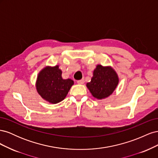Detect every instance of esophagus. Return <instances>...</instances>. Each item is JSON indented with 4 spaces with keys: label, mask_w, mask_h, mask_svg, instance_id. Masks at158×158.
Instances as JSON below:
<instances>
[{
    "label": "esophagus",
    "mask_w": 158,
    "mask_h": 158,
    "mask_svg": "<svg viewBox=\"0 0 158 158\" xmlns=\"http://www.w3.org/2000/svg\"><path fill=\"white\" fill-rule=\"evenodd\" d=\"M84 82H85V81H84V78H82V80H80L77 81V82H78V84H83L84 83Z\"/></svg>",
    "instance_id": "1"
}]
</instances>
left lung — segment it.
Returning <instances> with one entry per match:
<instances>
[{
  "label": "left lung",
  "instance_id": "8db88e82",
  "mask_svg": "<svg viewBox=\"0 0 158 158\" xmlns=\"http://www.w3.org/2000/svg\"><path fill=\"white\" fill-rule=\"evenodd\" d=\"M118 82V74L112 66L98 64L93 72L91 81L86 84V86L93 97L103 99L113 93Z\"/></svg>",
  "mask_w": 158,
  "mask_h": 158
}]
</instances>
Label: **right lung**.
I'll return each instance as SVG.
<instances>
[{"label": "right lung", "instance_id": "add662e5", "mask_svg": "<svg viewBox=\"0 0 158 158\" xmlns=\"http://www.w3.org/2000/svg\"><path fill=\"white\" fill-rule=\"evenodd\" d=\"M74 81L63 79L59 65L46 66L37 74L35 82L37 92L40 96L52 104L58 103L66 98Z\"/></svg>", "mask_w": 158, "mask_h": 158}]
</instances>
